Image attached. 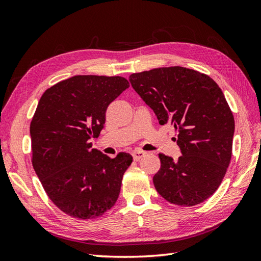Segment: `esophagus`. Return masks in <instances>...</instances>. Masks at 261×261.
Masks as SVG:
<instances>
[{"label": "esophagus", "mask_w": 261, "mask_h": 261, "mask_svg": "<svg viewBox=\"0 0 261 261\" xmlns=\"http://www.w3.org/2000/svg\"><path fill=\"white\" fill-rule=\"evenodd\" d=\"M132 156H134V159L136 160V162H138V160H140L142 157L146 156V152L141 151V150H137L132 153Z\"/></svg>", "instance_id": "34e87169"}]
</instances>
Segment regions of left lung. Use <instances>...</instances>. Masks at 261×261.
I'll list each match as a JSON object with an SVG mask.
<instances>
[{
  "label": "left lung",
  "mask_w": 261,
  "mask_h": 261,
  "mask_svg": "<svg viewBox=\"0 0 261 261\" xmlns=\"http://www.w3.org/2000/svg\"><path fill=\"white\" fill-rule=\"evenodd\" d=\"M129 81L159 123L177 132L181 156L159 153L157 192L179 206L204 202L221 185L232 156L234 118L223 92L210 76L180 66L131 74Z\"/></svg>",
  "instance_id": "left-lung-1"
}]
</instances>
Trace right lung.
Instances as JSON below:
<instances>
[{"label":"right lung","mask_w":261,"mask_h":261,"mask_svg":"<svg viewBox=\"0 0 261 261\" xmlns=\"http://www.w3.org/2000/svg\"><path fill=\"white\" fill-rule=\"evenodd\" d=\"M121 76L77 75L42 94L31 120L32 166L56 206L80 220L96 219L113 207L129 153L115 158L92 148L111 102L129 87Z\"/></svg>","instance_id":"right-lung-1"}]
</instances>
